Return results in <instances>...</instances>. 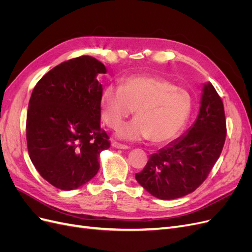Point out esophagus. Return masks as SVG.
<instances>
[{"instance_id":"34e87169","label":"esophagus","mask_w":252,"mask_h":252,"mask_svg":"<svg viewBox=\"0 0 252 252\" xmlns=\"http://www.w3.org/2000/svg\"><path fill=\"white\" fill-rule=\"evenodd\" d=\"M112 147L118 148V149H128V148H129V147L127 146V145L121 144V143H118V142H113V143H112Z\"/></svg>"}]
</instances>
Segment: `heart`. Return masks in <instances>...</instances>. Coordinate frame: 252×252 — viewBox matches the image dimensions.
Returning <instances> with one entry per match:
<instances>
[{"mask_svg":"<svg viewBox=\"0 0 252 252\" xmlns=\"http://www.w3.org/2000/svg\"><path fill=\"white\" fill-rule=\"evenodd\" d=\"M191 106L187 90L151 74L130 75L121 81L119 88L107 86L101 94L102 119L112 129L119 128L134 109L136 118L117 132L119 139L130 142L171 141L186 124Z\"/></svg>","mask_w":252,"mask_h":252,"instance_id":"heart-1","label":"heart"}]
</instances>
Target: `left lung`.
I'll return each mask as SVG.
<instances>
[{
    "mask_svg": "<svg viewBox=\"0 0 252 252\" xmlns=\"http://www.w3.org/2000/svg\"><path fill=\"white\" fill-rule=\"evenodd\" d=\"M226 119L222 98L205 84L201 108L187 133L149 157L135 180L158 199L173 200L193 192L207 179L223 150Z\"/></svg>",
    "mask_w": 252,
    "mask_h": 252,
    "instance_id": "left-lung-1",
    "label": "left lung"
}]
</instances>
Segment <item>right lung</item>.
<instances>
[{"mask_svg":"<svg viewBox=\"0 0 252 252\" xmlns=\"http://www.w3.org/2000/svg\"><path fill=\"white\" fill-rule=\"evenodd\" d=\"M100 61L82 56L52 68L30 96L26 139L28 154L41 177L61 190L86 184L100 168L98 156L110 147L100 126Z\"/></svg>","mask_w":252,"mask_h":252,"instance_id":"add662e5","label":"right lung"}]
</instances>
